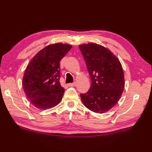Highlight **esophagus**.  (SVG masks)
Wrapping results in <instances>:
<instances>
[{
    "instance_id": "esophagus-1",
    "label": "esophagus",
    "mask_w": 152,
    "mask_h": 152,
    "mask_svg": "<svg viewBox=\"0 0 152 152\" xmlns=\"http://www.w3.org/2000/svg\"><path fill=\"white\" fill-rule=\"evenodd\" d=\"M75 85H76V83H75L68 84V86H75Z\"/></svg>"
}]
</instances>
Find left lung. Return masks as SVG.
Wrapping results in <instances>:
<instances>
[{
    "label": "left lung",
    "mask_w": 152,
    "mask_h": 152,
    "mask_svg": "<svg viewBox=\"0 0 152 152\" xmlns=\"http://www.w3.org/2000/svg\"><path fill=\"white\" fill-rule=\"evenodd\" d=\"M91 79L88 92L80 94L87 109L103 114L120 99L125 86L124 74L119 59L110 50L95 43L80 45Z\"/></svg>",
    "instance_id": "obj_1"
}]
</instances>
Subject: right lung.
Wrapping results in <instances>:
<instances>
[{
    "instance_id": "1",
    "label": "right lung",
    "mask_w": 152,
    "mask_h": 152,
    "mask_svg": "<svg viewBox=\"0 0 152 152\" xmlns=\"http://www.w3.org/2000/svg\"><path fill=\"white\" fill-rule=\"evenodd\" d=\"M72 45L56 43L40 50L30 60L23 77V86L32 105L40 110L55 107L62 99L64 88L60 79V62Z\"/></svg>"
}]
</instances>
